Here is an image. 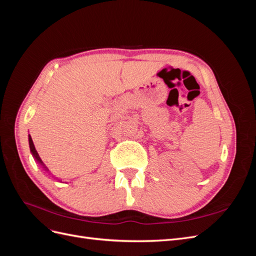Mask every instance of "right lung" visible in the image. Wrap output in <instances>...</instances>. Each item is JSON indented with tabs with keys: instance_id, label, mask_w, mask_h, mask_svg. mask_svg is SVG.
I'll return each instance as SVG.
<instances>
[{
	"instance_id": "1",
	"label": "right lung",
	"mask_w": 256,
	"mask_h": 256,
	"mask_svg": "<svg viewBox=\"0 0 256 256\" xmlns=\"http://www.w3.org/2000/svg\"><path fill=\"white\" fill-rule=\"evenodd\" d=\"M28 145H30V154H32V156H33V158L35 159V161H36V162H38V164H40L44 168V171H49V170L47 168V166H46L44 164V162H42V160L40 159V154H38V152H37V150H36V148H35V146H34V143H33L32 138H30V134H28Z\"/></svg>"
}]
</instances>
